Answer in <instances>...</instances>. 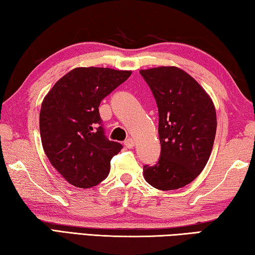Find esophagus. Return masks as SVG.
<instances>
[{
	"instance_id": "34e87169",
	"label": "esophagus",
	"mask_w": 255,
	"mask_h": 255,
	"mask_svg": "<svg viewBox=\"0 0 255 255\" xmlns=\"http://www.w3.org/2000/svg\"><path fill=\"white\" fill-rule=\"evenodd\" d=\"M124 144L125 146H127L128 149H132L133 146H134V140L132 139V137H128V139H127L124 141Z\"/></svg>"
}]
</instances>
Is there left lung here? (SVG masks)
I'll use <instances>...</instances> for the list:
<instances>
[{
    "label": "left lung",
    "mask_w": 255,
    "mask_h": 255,
    "mask_svg": "<svg viewBox=\"0 0 255 255\" xmlns=\"http://www.w3.org/2000/svg\"><path fill=\"white\" fill-rule=\"evenodd\" d=\"M159 112L161 153L143 167L144 179L160 190H175L195 180L206 166L216 134V111L205 89L178 67L140 70Z\"/></svg>",
    "instance_id": "left-lung-1"
}]
</instances>
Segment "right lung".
Listing matches in <instances>:
<instances>
[{
  "label": "right lung",
  "mask_w": 255,
  "mask_h": 255,
  "mask_svg": "<svg viewBox=\"0 0 255 255\" xmlns=\"http://www.w3.org/2000/svg\"><path fill=\"white\" fill-rule=\"evenodd\" d=\"M130 70L78 67L53 85L40 111V136L52 167L78 188L109 176L122 144L105 136L98 107L131 76Z\"/></svg>",
  "instance_id": "obj_1"
}]
</instances>
